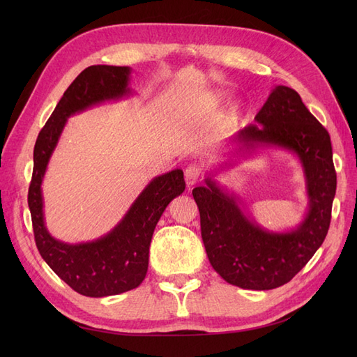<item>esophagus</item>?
<instances>
[{
    "mask_svg": "<svg viewBox=\"0 0 357 357\" xmlns=\"http://www.w3.org/2000/svg\"><path fill=\"white\" fill-rule=\"evenodd\" d=\"M201 177V168L198 165H190L185 171V180L186 186L190 189L193 185H197Z\"/></svg>",
    "mask_w": 357,
    "mask_h": 357,
    "instance_id": "esophagus-1",
    "label": "esophagus"
}]
</instances>
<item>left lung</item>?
<instances>
[{
	"instance_id": "1",
	"label": "left lung",
	"mask_w": 357,
	"mask_h": 357,
	"mask_svg": "<svg viewBox=\"0 0 357 357\" xmlns=\"http://www.w3.org/2000/svg\"><path fill=\"white\" fill-rule=\"evenodd\" d=\"M229 156L192 190L199 208L201 235L208 261L225 282L250 290L289 283L326 238L337 174L328 131L296 91L275 86L255 123L229 139ZM269 148L295 154L305 172L309 207L295 229L269 231L250 220L233 192L213 177L234 161Z\"/></svg>"
}]
</instances>
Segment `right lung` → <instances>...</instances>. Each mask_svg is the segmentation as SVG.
<instances>
[{
	"label": "right lung",
	"instance_id": "right-lung-1",
	"mask_svg": "<svg viewBox=\"0 0 357 357\" xmlns=\"http://www.w3.org/2000/svg\"><path fill=\"white\" fill-rule=\"evenodd\" d=\"M131 73V67L114 66L83 70L63 93L34 147L28 205L37 248L53 273L77 294L91 298L119 295L143 283L156 225L167 205L186 188L178 168L152 178L114 228L92 241L71 244L47 231L41 185L68 117L134 95L129 88Z\"/></svg>",
	"mask_w": 357,
	"mask_h": 357
}]
</instances>
